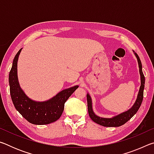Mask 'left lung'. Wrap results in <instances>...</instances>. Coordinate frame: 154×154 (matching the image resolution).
<instances>
[{
  "label": "left lung",
  "instance_id": "obj_1",
  "mask_svg": "<svg viewBox=\"0 0 154 154\" xmlns=\"http://www.w3.org/2000/svg\"><path fill=\"white\" fill-rule=\"evenodd\" d=\"M134 54L137 59L138 64H139V73L140 76V86L139 88V93H138L137 100L134 103L133 106L128 110L123 112L118 116H114L111 118H100L94 113L92 109V98H91L89 94H87V102H88V113H89L90 118L92 119V120L96 122V124H100L101 126L105 127H119L124 125L125 123L130 120L132 117H133L137 112L139 110L140 105H141L143 98V90L145 88V77L142 71V64L140 62L139 56L137 55V53L133 51Z\"/></svg>",
  "mask_w": 154,
  "mask_h": 154
}]
</instances>
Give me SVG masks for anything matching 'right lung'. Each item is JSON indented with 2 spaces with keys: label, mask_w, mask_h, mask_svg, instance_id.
<instances>
[{
  "label": "right lung",
  "mask_w": 154,
  "mask_h": 154,
  "mask_svg": "<svg viewBox=\"0 0 154 154\" xmlns=\"http://www.w3.org/2000/svg\"><path fill=\"white\" fill-rule=\"evenodd\" d=\"M22 49L17 52L13 61L9 75L10 94L17 111L30 123L45 125L56 122L64 111V103L78 88V85L62 90L49 100L43 102L33 100L26 95L20 88L17 78V60Z\"/></svg>",
  "instance_id": "add662e5"
}]
</instances>
